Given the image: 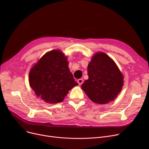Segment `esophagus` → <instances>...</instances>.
<instances>
[{"label": "esophagus", "mask_w": 149, "mask_h": 149, "mask_svg": "<svg viewBox=\"0 0 149 149\" xmlns=\"http://www.w3.org/2000/svg\"><path fill=\"white\" fill-rule=\"evenodd\" d=\"M77 82H78V83H79V85H81L83 83V79H79L77 80Z\"/></svg>", "instance_id": "esophagus-1"}]
</instances>
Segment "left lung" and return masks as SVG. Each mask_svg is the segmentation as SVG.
<instances>
[{"mask_svg": "<svg viewBox=\"0 0 149 149\" xmlns=\"http://www.w3.org/2000/svg\"><path fill=\"white\" fill-rule=\"evenodd\" d=\"M89 79L81 86L89 99L103 104L113 100L121 92L123 77L115 63L103 52L92 57L88 66Z\"/></svg>", "mask_w": 149, "mask_h": 149, "instance_id": "1", "label": "left lung"}]
</instances>
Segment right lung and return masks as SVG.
I'll return each mask as SVG.
<instances>
[{
    "instance_id": "obj_1",
    "label": "right lung",
    "mask_w": 149,
    "mask_h": 149,
    "mask_svg": "<svg viewBox=\"0 0 149 149\" xmlns=\"http://www.w3.org/2000/svg\"><path fill=\"white\" fill-rule=\"evenodd\" d=\"M29 82L36 95L50 104L61 102L78 85L70 72L66 57L58 50L46 53L38 60L30 70Z\"/></svg>"
}]
</instances>
